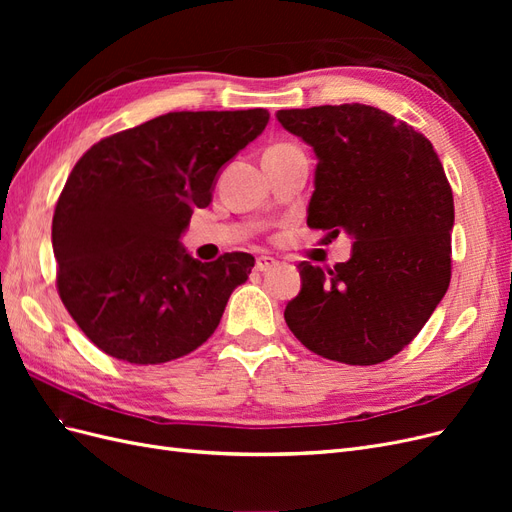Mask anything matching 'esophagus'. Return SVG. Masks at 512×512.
<instances>
[{
    "instance_id": "34e87169",
    "label": "esophagus",
    "mask_w": 512,
    "mask_h": 512,
    "mask_svg": "<svg viewBox=\"0 0 512 512\" xmlns=\"http://www.w3.org/2000/svg\"><path fill=\"white\" fill-rule=\"evenodd\" d=\"M277 265H280V262H277L275 258H271V256H260V258L256 260V271L267 273V271L275 269Z\"/></svg>"
}]
</instances>
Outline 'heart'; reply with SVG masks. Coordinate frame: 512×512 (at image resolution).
Masks as SVG:
<instances>
[{
	"label": "heart",
	"instance_id": "heart-1",
	"mask_svg": "<svg viewBox=\"0 0 512 512\" xmlns=\"http://www.w3.org/2000/svg\"><path fill=\"white\" fill-rule=\"evenodd\" d=\"M277 147H290V145H277Z\"/></svg>",
	"mask_w": 512,
	"mask_h": 512
}]
</instances>
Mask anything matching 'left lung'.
<instances>
[{"instance_id":"8db88e82","label":"left lung","mask_w":512,"mask_h":512,"mask_svg":"<svg viewBox=\"0 0 512 512\" xmlns=\"http://www.w3.org/2000/svg\"><path fill=\"white\" fill-rule=\"evenodd\" d=\"M318 164L307 226L346 232L352 254L335 269L301 262L286 324L324 359L376 365L425 327L451 282L455 205L442 162L406 121L367 104L277 111Z\"/></svg>"}]
</instances>
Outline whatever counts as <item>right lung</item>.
<instances>
[{
    "label": "right lung",
    "instance_id": "1",
    "mask_svg": "<svg viewBox=\"0 0 512 512\" xmlns=\"http://www.w3.org/2000/svg\"><path fill=\"white\" fill-rule=\"evenodd\" d=\"M269 111H181L117 132L76 162L53 215L59 297L108 356L134 365L190 354L218 329L254 256L192 258L181 243L226 162Z\"/></svg>",
    "mask_w": 512,
    "mask_h": 512
}]
</instances>
